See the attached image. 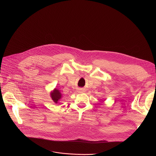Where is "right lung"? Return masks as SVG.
Wrapping results in <instances>:
<instances>
[{
	"label": "right lung",
	"mask_w": 156,
	"mask_h": 156,
	"mask_svg": "<svg viewBox=\"0 0 156 156\" xmlns=\"http://www.w3.org/2000/svg\"><path fill=\"white\" fill-rule=\"evenodd\" d=\"M50 96L55 104H59V100L63 98L62 93L57 88H54L52 91H51Z\"/></svg>",
	"instance_id": "1"
}]
</instances>
